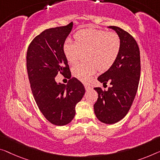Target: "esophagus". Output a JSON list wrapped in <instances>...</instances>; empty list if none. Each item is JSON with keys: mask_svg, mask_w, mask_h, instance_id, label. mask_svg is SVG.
Returning <instances> with one entry per match:
<instances>
[{"mask_svg": "<svg viewBox=\"0 0 160 160\" xmlns=\"http://www.w3.org/2000/svg\"><path fill=\"white\" fill-rule=\"evenodd\" d=\"M84 86H85V88L86 90H90V88H91V87H90V85H88V84H86V83H85V84H84Z\"/></svg>", "mask_w": 160, "mask_h": 160, "instance_id": "obj_1", "label": "esophagus"}]
</instances>
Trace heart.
<instances>
[{
	"label": "heart",
	"mask_w": 160,
	"mask_h": 160,
	"mask_svg": "<svg viewBox=\"0 0 160 160\" xmlns=\"http://www.w3.org/2000/svg\"><path fill=\"white\" fill-rule=\"evenodd\" d=\"M75 43L67 39L63 44V52L69 63L74 65L85 53V62L74 66V77L88 82L98 69L108 70L115 62L121 50V42L118 34L101 29L80 30L74 35Z\"/></svg>",
	"instance_id": "b5f03b06"
}]
</instances>
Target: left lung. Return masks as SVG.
Listing matches in <instances>:
<instances>
[{
	"label": "left lung",
	"instance_id": "left-lung-1",
	"mask_svg": "<svg viewBox=\"0 0 160 160\" xmlns=\"http://www.w3.org/2000/svg\"><path fill=\"white\" fill-rule=\"evenodd\" d=\"M110 28L120 37L121 50L111 68L98 78L103 86L107 82L111 86L107 90L94 88L98 98L93 106L98 119L107 124L117 123L128 113L137 94L141 73L139 48L134 38L122 28L114 26Z\"/></svg>",
	"mask_w": 160,
	"mask_h": 160
}]
</instances>
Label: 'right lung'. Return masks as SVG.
<instances>
[{
    "mask_svg": "<svg viewBox=\"0 0 160 160\" xmlns=\"http://www.w3.org/2000/svg\"><path fill=\"white\" fill-rule=\"evenodd\" d=\"M72 26L71 22L43 31L30 43L27 53L28 80L36 103L47 120L56 126L72 120L76 105L85 92L84 85L75 78L67 85L55 81L57 74L67 78L71 76L63 44Z\"/></svg>",
    "mask_w": 160,
    "mask_h": 160,
    "instance_id": "add662e5",
    "label": "right lung"
}]
</instances>
